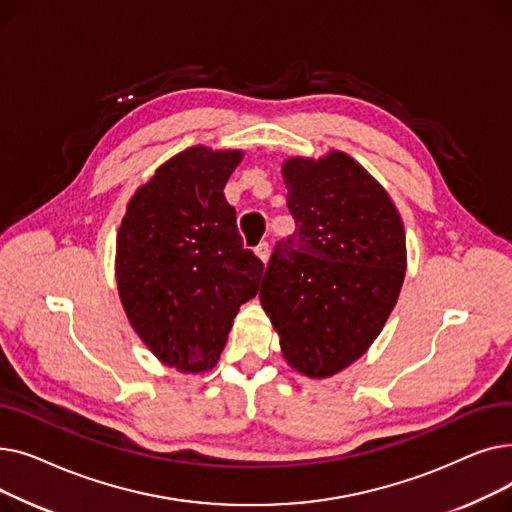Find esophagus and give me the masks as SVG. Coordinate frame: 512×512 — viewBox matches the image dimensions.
<instances>
[{
  "label": "esophagus",
  "instance_id": "34e87169",
  "mask_svg": "<svg viewBox=\"0 0 512 512\" xmlns=\"http://www.w3.org/2000/svg\"><path fill=\"white\" fill-rule=\"evenodd\" d=\"M255 255L265 263L267 257H270V245H267V242H261V245L255 247Z\"/></svg>",
  "mask_w": 512,
  "mask_h": 512
}]
</instances>
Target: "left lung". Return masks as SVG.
I'll use <instances>...</instances> for the list:
<instances>
[{"instance_id": "8db88e82", "label": "left lung", "mask_w": 512, "mask_h": 512, "mask_svg": "<svg viewBox=\"0 0 512 512\" xmlns=\"http://www.w3.org/2000/svg\"><path fill=\"white\" fill-rule=\"evenodd\" d=\"M282 176L297 230L276 245L259 299L288 365L330 378L367 351L398 301L405 226L384 186L342 151L288 157Z\"/></svg>"}]
</instances>
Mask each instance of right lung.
Returning <instances> with one entry per match:
<instances>
[{"instance_id":"1","label":"right lung","mask_w":512,"mask_h":512,"mask_svg":"<svg viewBox=\"0 0 512 512\" xmlns=\"http://www.w3.org/2000/svg\"><path fill=\"white\" fill-rule=\"evenodd\" d=\"M242 151L188 147L161 164L126 205L116 238L122 307L149 351L184 373L220 359L263 263L242 247L224 186Z\"/></svg>"}]
</instances>
